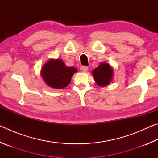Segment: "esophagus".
I'll list each match as a JSON object with an SVG mask.
<instances>
[{"label": "esophagus", "instance_id": "1", "mask_svg": "<svg viewBox=\"0 0 158 158\" xmlns=\"http://www.w3.org/2000/svg\"><path fill=\"white\" fill-rule=\"evenodd\" d=\"M80 70H81V72H84V73H85V72L88 71V67H86V66H81V67H80Z\"/></svg>", "mask_w": 158, "mask_h": 158}]
</instances>
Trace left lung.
<instances>
[{"label": "left lung", "instance_id": "1", "mask_svg": "<svg viewBox=\"0 0 158 158\" xmlns=\"http://www.w3.org/2000/svg\"><path fill=\"white\" fill-rule=\"evenodd\" d=\"M93 76L96 84L103 87L109 85L113 78L114 69L107 63H102L93 71Z\"/></svg>", "mask_w": 158, "mask_h": 158}]
</instances>
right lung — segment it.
Segmentation results:
<instances>
[{
    "label": "right lung",
    "mask_w": 158,
    "mask_h": 158,
    "mask_svg": "<svg viewBox=\"0 0 158 158\" xmlns=\"http://www.w3.org/2000/svg\"><path fill=\"white\" fill-rule=\"evenodd\" d=\"M74 67H68L60 59H50L41 69V76L49 86L55 89H63L71 81L77 73Z\"/></svg>",
    "instance_id": "right-lung-1"
}]
</instances>
